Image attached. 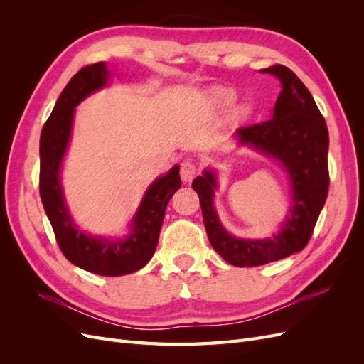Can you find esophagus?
<instances>
[{"label": "esophagus", "mask_w": 364, "mask_h": 364, "mask_svg": "<svg viewBox=\"0 0 364 364\" xmlns=\"http://www.w3.org/2000/svg\"><path fill=\"white\" fill-rule=\"evenodd\" d=\"M197 171H199V168H197V165L193 161H183L179 174L183 182H191L196 178Z\"/></svg>", "instance_id": "obj_1"}]
</instances>
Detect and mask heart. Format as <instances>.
<instances>
[{
  "instance_id": "b5f03b06",
  "label": "heart",
  "mask_w": 364,
  "mask_h": 364,
  "mask_svg": "<svg viewBox=\"0 0 364 364\" xmlns=\"http://www.w3.org/2000/svg\"><path fill=\"white\" fill-rule=\"evenodd\" d=\"M234 92L230 90H226V87H217L214 91V98L215 102L220 105H229L234 102Z\"/></svg>"
}]
</instances>
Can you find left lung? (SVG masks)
<instances>
[{"mask_svg": "<svg viewBox=\"0 0 364 364\" xmlns=\"http://www.w3.org/2000/svg\"><path fill=\"white\" fill-rule=\"evenodd\" d=\"M261 73L277 75L282 85L272 119L240 127L235 135L240 144L278 159L290 176L293 205L281 230L264 240H243L228 234L213 205L215 173L205 170L193 181L209 243L220 257L237 267H257L301 252L311 238L329 186L328 127L313 95L284 65H273Z\"/></svg>", "mask_w": 364, "mask_h": 364, "instance_id": "obj_1", "label": "left lung"}]
</instances>
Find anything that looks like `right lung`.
<instances>
[{
	"label": "right lung",
	"instance_id": "add662e5",
	"mask_svg": "<svg viewBox=\"0 0 364 364\" xmlns=\"http://www.w3.org/2000/svg\"><path fill=\"white\" fill-rule=\"evenodd\" d=\"M109 75L111 73L106 70L105 62H98L82 68L65 86L41 134L39 193L65 258L74 266L102 277H121L142 269L151 259L165 209L182 182L178 165L153 182L124 240L86 235L73 223L63 199L60 164L71 136L74 107L90 94L102 90Z\"/></svg>",
	"mask_w": 364,
	"mask_h": 364
}]
</instances>
